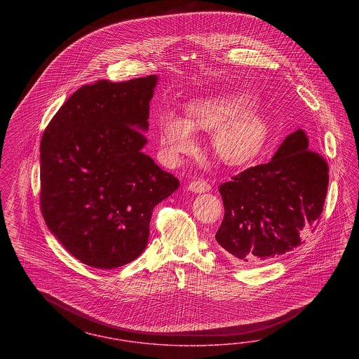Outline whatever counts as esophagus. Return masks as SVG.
Masks as SVG:
<instances>
[{
  "label": "esophagus",
  "mask_w": 359,
  "mask_h": 359,
  "mask_svg": "<svg viewBox=\"0 0 359 359\" xmlns=\"http://www.w3.org/2000/svg\"><path fill=\"white\" fill-rule=\"evenodd\" d=\"M188 188H189L192 192L201 194V192H208V191L210 189V184L208 183L207 180H204V179H198V180H194Z\"/></svg>",
  "instance_id": "1"
}]
</instances>
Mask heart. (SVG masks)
Returning <instances> with one entry per match:
<instances>
[{
    "mask_svg": "<svg viewBox=\"0 0 359 359\" xmlns=\"http://www.w3.org/2000/svg\"><path fill=\"white\" fill-rule=\"evenodd\" d=\"M249 92H216L185 104V121L167 113L158 121V140L164 159L177 163L197 149L196 131H215L213 149L221 161L241 165L252 161L267 140L269 126L254 109Z\"/></svg>",
    "mask_w": 359,
    "mask_h": 359,
    "instance_id": "1",
    "label": "heart"
}]
</instances>
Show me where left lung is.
<instances>
[{
  "instance_id": "left-lung-1",
  "label": "left lung",
  "mask_w": 359,
  "mask_h": 359,
  "mask_svg": "<svg viewBox=\"0 0 359 359\" xmlns=\"http://www.w3.org/2000/svg\"><path fill=\"white\" fill-rule=\"evenodd\" d=\"M329 165L308 149L303 130L290 134L269 163L219 185L225 215L218 243L242 263H259L300 246L325 204Z\"/></svg>"
}]
</instances>
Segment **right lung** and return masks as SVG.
Wrapping results in <instances>:
<instances>
[{
  "mask_svg": "<svg viewBox=\"0 0 359 359\" xmlns=\"http://www.w3.org/2000/svg\"><path fill=\"white\" fill-rule=\"evenodd\" d=\"M156 76L86 84L41 142L39 204L46 225L76 259L111 270L137 259L152 209L179 187L141 151ZM137 129L135 130V128Z\"/></svg>",
  "mask_w": 359,
  "mask_h": 359,
  "instance_id": "right-lung-1",
  "label": "right lung"
}]
</instances>
